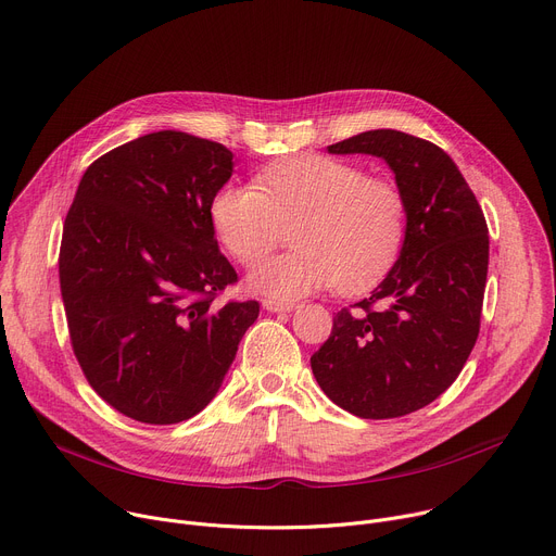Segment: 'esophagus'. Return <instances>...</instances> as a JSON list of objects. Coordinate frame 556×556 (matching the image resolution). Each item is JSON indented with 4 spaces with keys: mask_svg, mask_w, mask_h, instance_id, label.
Listing matches in <instances>:
<instances>
[{
    "mask_svg": "<svg viewBox=\"0 0 556 556\" xmlns=\"http://www.w3.org/2000/svg\"><path fill=\"white\" fill-rule=\"evenodd\" d=\"M263 309L274 312V314H289L298 309L295 302H282V300H263Z\"/></svg>",
    "mask_w": 556,
    "mask_h": 556,
    "instance_id": "obj_1",
    "label": "esophagus"
}]
</instances>
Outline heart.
Returning <instances> with one entry per match:
<instances>
[{"label":"heart","instance_id":"heart-1","mask_svg":"<svg viewBox=\"0 0 556 556\" xmlns=\"http://www.w3.org/2000/svg\"><path fill=\"white\" fill-rule=\"evenodd\" d=\"M212 227L242 265L258 263L289 227L293 250L261 263L247 285L295 300L333 285L359 293L397 261L406 236V201L397 185L329 156L271 163L254 188L225 185L210 203Z\"/></svg>","mask_w":556,"mask_h":556}]
</instances>
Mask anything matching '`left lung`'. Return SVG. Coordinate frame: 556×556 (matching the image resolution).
<instances>
[{"label":"left lung","instance_id":"left-lung-1","mask_svg":"<svg viewBox=\"0 0 556 556\" xmlns=\"http://www.w3.org/2000/svg\"><path fill=\"white\" fill-rule=\"evenodd\" d=\"M384 159L406 201V236L387 278L338 312L312 355L327 397L362 419H391L438 400L477 342L488 276L483 212L453 159L397 130H368L327 148Z\"/></svg>","mask_w":556,"mask_h":556}]
</instances>
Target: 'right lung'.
I'll list each match as a JSON object with an SVG mask.
<instances>
[{"instance_id": "right-lung-1", "label": "right lung", "mask_w": 556, "mask_h": 556, "mask_svg": "<svg viewBox=\"0 0 556 556\" xmlns=\"http://www.w3.org/2000/svg\"><path fill=\"white\" fill-rule=\"evenodd\" d=\"M233 154L161 130L97 159L64 223L59 285L90 387L143 424H178L218 393L256 300L216 304L236 282L210 220Z\"/></svg>"}]
</instances>
